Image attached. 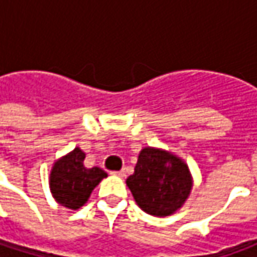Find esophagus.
Listing matches in <instances>:
<instances>
[{"label":"esophagus","mask_w":257,"mask_h":257,"mask_svg":"<svg viewBox=\"0 0 257 257\" xmlns=\"http://www.w3.org/2000/svg\"><path fill=\"white\" fill-rule=\"evenodd\" d=\"M113 176H118V177H124L125 176V172L124 170H120V172H111Z\"/></svg>","instance_id":"esophagus-1"}]
</instances>
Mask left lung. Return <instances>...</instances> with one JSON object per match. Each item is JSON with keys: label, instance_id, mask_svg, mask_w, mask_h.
I'll use <instances>...</instances> for the list:
<instances>
[{"label": "left lung", "instance_id": "left-lung-1", "mask_svg": "<svg viewBox=\"0 0 257 257\" xmlns=\"http://www.w3.org/2000/svg\"><path fill=\"white\" fill-rule=\"evenodd\" d=\"M139 207L152 216H170L192 192L187 164L162 149L144 147L134 173L125 180Z\"/></svg>", "mask_w": 257, "mask_h": 257}]
</instances>
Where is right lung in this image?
<instances>
[{"mask_svg": "<svg viewBox=\"0 0 257 257\" xmlns=\"http://www.w3.org/2000/svg\"><path fill=\"white\" fill-rule=\"evenodd\" d=\"M85 154L80 147L57 160L50 173V190L55 202L77 210L84 204L94 187L107 177L100 167H84Z\"/></svg>", "mask_w": 257, "mask_h": 257, "instance_id": "1", "label": "right lung"}]
</instances>
